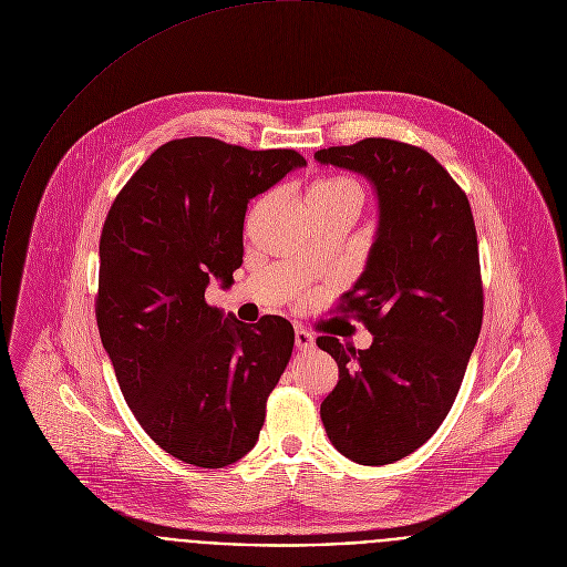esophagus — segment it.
Wrapping results in <instances>:
<instances>
[{"label": "esophagus", "instance_id": "34e87169", "mask_svg": "<svg viewBox=\"0 0 567 567\" xmlns=\"http://www.w3.org/2000/svg\"><path fill=\"white\" fill-rule=\"evenodd\" d=\"M296 347L298 351H311L316 347L313 336L305 327H296Z\"/></svg>", "mask_w": 567, "mask_h": 567}]
</instances>
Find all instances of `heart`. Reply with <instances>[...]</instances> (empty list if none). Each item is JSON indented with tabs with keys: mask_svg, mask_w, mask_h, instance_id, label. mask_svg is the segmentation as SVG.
Segmentation results:
<instances>
[{
	"mask_svg": "<svg viewBox=\"0 0 567 567\" xmlns=\"http://www.w3.org/2000/svg\"><path fill=\"white\" fill-rule=\"evenodd\" d=\"M347 196H353L360 200V189L353 181H349L344 176H322L309 185L307 203H309V207H316V205H324V203L347 198Z\"/></svg>",
	"mask_w": 567,
	"mask_h": 567,
	"instance_id": "heart-1",
	"label": "heart"
}]
</instances>
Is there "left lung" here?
Returning a JSON list of instances; mask_svg holds the SVG:
<instances>
[{"instance_id": "8db88e82", "label": "left lung", "mask_w": 567, "mask_h": 567, "mask_svg": "<svg viewBox=\"0 0 567 567\" xmlns=\"http://www.w3.org/2000/svg\"><path fill=\"white\" fill-rule=\"evenodd\" d=\"M316 161L362 174L380 223L367 267L338 311L373 333L364 351L322 336L340 380L320 417L331 444L362 466L393 464L446 420L484 318L471 203L426 150L364 138L318 150Z\"/></svg>"}]
</instances>
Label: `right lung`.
Instances as JSON below:
<instances>
[{"instance_id": "right-lung-1", "label": "right lung", "mask_w": 567, "mask_h": 567, "mask_svg": "<svg viewBox=\"0 0 567 567\" xmlns=\"http://www.w3.org/2000/svg\"><path fill=\"white\" fill-rule=\"evenodd\" d=\"M296 150H245L209 136L161 145L123 185L99 240L96 327L141 429L172 457L223 468L258 442L293 327H254L205 302L243 265L247 203L291 169Z\"/></svg>"}]
</instances>
